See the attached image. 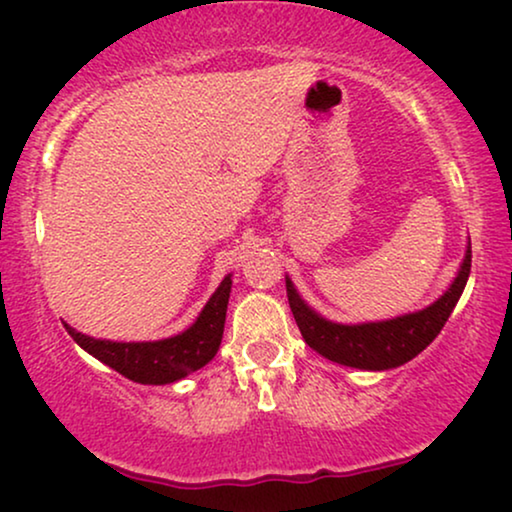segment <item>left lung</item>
Segmentation results:
<instances>
[{"label": "left lung", "mask_w": 512, "mask_h": 512, "mask_svg": "<svg viewBox=\"0 0 512 512\" xmlns=\"http://www.w3.org/2000/svg\"><path fill=\"white\" fill-rule=\"evenodd\" d=\"M468 275H471V240L466 244V254L457 277L438 300H433L424 310L384 321H363V324H338V321L321 317L300 298L289 275H286V296H289L293 319L314 352H319L328 361L340 363V366L391 370L412 361L436 340L440 328L450 319L454 305L464 293Z\"/></svg>", "instance_id": "obj_1"}]
</instances>
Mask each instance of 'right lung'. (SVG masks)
I'll return each instance as SVG.
<instances>
[{"instance_id":"obj_1","label":"right lung","mask_w":512,"mask_h":512,"mask_svg":"<svg viewBox=\"0 0 512 512\" xmlns=\"http://www.w3.org/2000/svg\"><path fill=\"white\" fill-rule=\"evenodd\" d=\"M233 275L223 277L219 289L212 293L207 305L202 307L198 319L186 331L172 338L149 342H114L102 338H90L76 328L65 324L76 345L86 349L90 356L114 368L116 373L139 384H172L184 380L186 375L207 366L219 352L226 324V310L230 298Z\"/></svg>"}]
</instances>
